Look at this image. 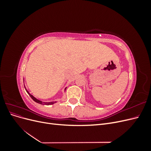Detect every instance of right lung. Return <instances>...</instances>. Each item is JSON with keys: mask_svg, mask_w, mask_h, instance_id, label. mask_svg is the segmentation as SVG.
<instances>
[{"mask_svg": "<svg viewBox=\"0 0 151 151\" xmlns=\"http://www.w3.org/2000/svg\"><path fill=\"white\" fill-rule=\"evenodd\" d=\"M24 88H25V89H26V92L28 93V94L29 95V96L33 99V100L34 101H35L36 103H39V104H46V105H50V104H54V103H56V101H51V102H43V101H40V100H39V99H38L37 98H36L35 97H34L33 95H31L29 93V91L26 89V87H25V86H24ZM66 88H65V89H66Z\"/></svg>", "mask_w": 151, "mask_h": 151, "instance_id": "obj_1", "label": "right lung"}]
</instances>
